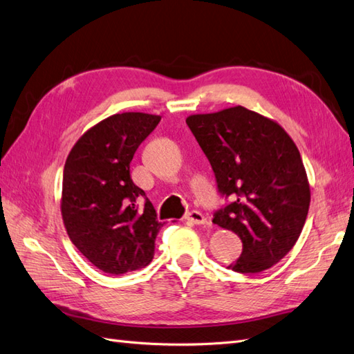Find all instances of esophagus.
Here are the masks:
<instances>
[{
    "label": "esophagus",
    "mask_w": 354,
    "mask_h": 354,
    "mask_svg": "<svg viewBox=\"0 0 354 354\" xmlns=\"http://www.w3.org/2000/svg\"><path fill=\"white\" fill-rule=\"evenodd\" d=\"M186 219H187L189 222L195 223V225H205V223H207V219H205L204 214H203L201 212H198V210L189 212V213L186 214Z\"/></svg>",
    "instance_id": "1"
}]
</instances>
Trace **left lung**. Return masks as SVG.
<instances>
[{"instance_id": "obj_1", "label": "left lung", "mask_w": 354, "mask_h": 354, "mask_svg": "<svg viewBox=\"0 0 354 354\" xmlns=\"http://www.w3.org/2000/svg\"><path fill=\"white\" fill-rule=\"evenodd\" d=\"M186 123L210 160L219 192L232 200L213 218L243 243L228 269H270L296 245L311 203L295 141L274 120L240 105L189 115Z\"/></svg>"}]
</instances>
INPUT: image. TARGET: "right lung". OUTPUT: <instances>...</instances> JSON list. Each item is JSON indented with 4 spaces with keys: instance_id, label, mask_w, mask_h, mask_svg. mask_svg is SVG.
<instances>
[{
    "instance_id": "obj_1",
    "label": "right lung",
    "mask_w": 354,
    "mask_h": 354,
    "mask_svg": "<svg viewBox=\"0 0 354 354\" xmlns=\"http://www.w3.org/2000/svg\"><path fill=\"white\" fill-rule=\"evenodd\" d=\"M160 122L145 112L114 114L90 127L71 150L63 172L62 216L68 237L87 260L111 274L150 264L163 225L131 178L140 144Z\"/></svg>"
}]
</instances>
